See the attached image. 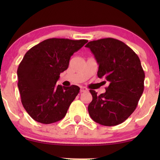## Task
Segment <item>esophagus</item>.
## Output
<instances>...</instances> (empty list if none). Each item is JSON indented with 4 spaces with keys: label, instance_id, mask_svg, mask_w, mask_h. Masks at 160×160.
<instances>
[{
    "label": "esophagus",
    "instance_id": "34e87169",
    "mask_svg": "<svg viewBox=\"0 0 160 160\" xmlns=\"http://www.w3.org/2000/svg\"><path fill=\"white\" fill-rule=\"evenodd\" d=\"M86 91H88L87 88L84 87V86H80V92H84Z\"/></svg>",
    "mask_w": 160,
    "mask_h": 160
}]
</instances>
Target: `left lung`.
<instances>
[{
	"label": "left lung",
	"mask_w": 160,
	"mask_h": 160,
	"mask_svg": "<svg viewBox=\"0 0 160 160\" xmlns=\"http://www.w3.org/2000/svg\"><path fill=\"white\" fill-rule=\"evenodd\" d=\"M86 47L99 65L98 77L109 83L103 94L89 90L92 95L88 106L89 115L103 126L122 123L136 109L144 91L145 75L140 59L126 43L114 38L92 40Z\"/></svg>",
	"instance_id": "left-lung-1"
}]
</instances>
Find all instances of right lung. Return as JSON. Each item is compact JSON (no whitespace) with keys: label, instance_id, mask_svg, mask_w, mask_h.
<instances>
[{"label":"right lung","instance_id":"right-lung-1","mask_svg":"<svg viewBox=\"0 0 160 160\" xmlns=\"http://www.w3.org/2000/svg\"><path fill=\"white\" fill-rule=\"evenodd\" d=\"M87 42L49 38L25 53L17 70L18 87L24 108L37 122L49 124L65 117L80 87L56 82L68 68L71 56Z\"/></svg>","mask_w":160,"mask_h":160}]
</instances>
